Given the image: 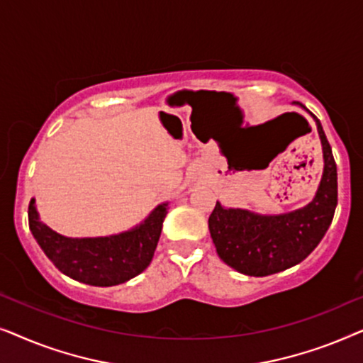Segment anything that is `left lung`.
<instances>
[{
  "mask_svg": "<svg viewBox=\"0 0 363 363\" xmlns=\"http://www.w3.org/2000/svg\"><path fill=\"white\" fill-rule=\"evenodd\" d=\"M299 106L307 111L302 104ZM311 116L319 132L324 158L322 178L312 201L281 215L225 208L216 201L210 215L208 228L218 256L241 274L269 276L299 264L329 230L337 206V165L319 118L314 113Z\"/></svg>",
  "mask_w": 363,
  "mask_h": 363,
  "instance_id": "obj_1",
  "label": "left lung"
}]
</instances>
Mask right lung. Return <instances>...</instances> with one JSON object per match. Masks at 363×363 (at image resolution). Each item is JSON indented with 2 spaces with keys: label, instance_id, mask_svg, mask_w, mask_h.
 Listing matches in <instances>:
<instances>
[{
  "label": "right lung",
  "instance_id": "obj_1",
  "mask_svg": "<svg viewBox=\"0 0 363 363\" xmlns=\"http://www.w3.org/2000/svg\"><path fill=\"white\" fill-rule=\"evenodd\" d=\"M168 213L160 203L132 230L111 236L69 238L51 230L39 218L36 200L29 201V230L34 240L62 274L89 286L111 287L130 281L152 262Z\"/></svg>",
  "mask_w": 363,
  "mask_h": 363
}]
</instances>
